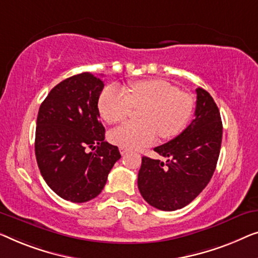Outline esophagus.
<instances>
[{
	"instance_id": "esophagus-1",
	"label": "esophagus",
	"mask_w": 258,
	"mask_h": 258,
	"mask_svg": "<svg viewBox=\"0 0 258 258\" xmlns=\"http://www.w3.org/2000/svg\"><path fill=\"white\" fill-rule=\"evenodd\" d=\"M119 151H120L121 155H125V154H127L128 152H130L128 148H126V147H120V148H119Z\"/></svg>"
}]
</instances>
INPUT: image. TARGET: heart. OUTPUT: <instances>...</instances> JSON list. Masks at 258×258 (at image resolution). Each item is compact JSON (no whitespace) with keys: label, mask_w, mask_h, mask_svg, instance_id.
<instances>
[{"label":"heart","mask_w":258,"mask_h":258,"mask_svg":"<svg viewBox=\"0 0 258 258\" xmlns=\"http://www.w3.org/2000/svg\"><path fill=\"white\" fill-rule=\"evenodd\" d=\"M141 108V122H126L110 134L112 143L126 148H139L157 140L172 139L186 127L193 103L188 94L162 79L134 82L128 92L117 85L108 86L98 101L100 115L110 124L124 121L133 108Z\"/></svg>","instance_id":"heart-1"}]
</instances>
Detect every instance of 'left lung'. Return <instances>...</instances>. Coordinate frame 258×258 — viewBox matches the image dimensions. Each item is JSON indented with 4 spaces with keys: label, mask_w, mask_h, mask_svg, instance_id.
Instances as JSON below:
<instances>
[{
    "label": "left lung",
    "mask_w": 258,
    "mask_h": 258,
    "mask_svg": "<svg viewBox=\"0 0 258 258\" xmlns=\"http://www.w3.org/2000/svg\"><path fill=\"white\" fill-rule=\"evenodd\" d=\"M195 118L168 143L154 148L166 162L143 157L138 188L148 205L173 212L186 207L205 189L216 168L222 121L213 97L197 89Z\"/></svg>",
    "instance_id": "8db88e82"
}]
</instances>
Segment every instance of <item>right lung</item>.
<instances>
[{
    "label": "right lung",
    "mask_w": 258,
    "mask_h": 258,
    "mask_svg": "<svg viewBox=\"0 0 258 258\" xmlns=\"http://www.w3.org/2000/svg\"><path fill=\"white\" fill-rule=\"evenodd\" d=\"M103 88L99 77L83 72L57 84L39 106L36 160L48 186L67 201L98 197L121 157L117 146L104 140L98 110Z\"/></svg>",
    "instance_id": "1"
}]
</instances>
